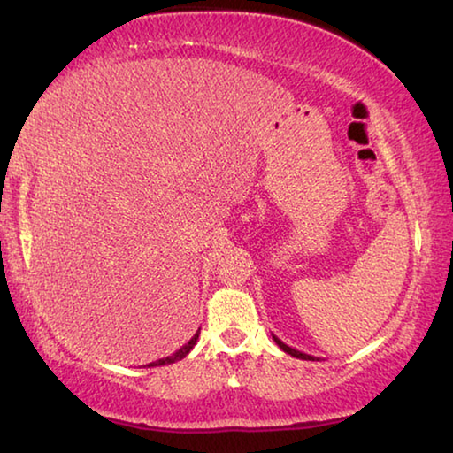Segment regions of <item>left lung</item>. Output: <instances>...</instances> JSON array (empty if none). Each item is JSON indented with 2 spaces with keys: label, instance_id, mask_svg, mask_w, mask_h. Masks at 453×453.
Returning <instances> with one entry per match:
<instances>
[{
  "label": "left lung",
  "instance_id": "8db88e82",
  "mask_svg": "<svg viewBox=\"0 0 453 453\" xmlns=\"http://www.w3.org/2000/svg\"><path fill=\"white\" fill-rule=\"evenodd\" d=\"M273 339H275V343L280 347V349H283L285 353H288V355H293V357H296V359H305V361H315V359H319V357H313V355H307V353H303V351H296V349H293V347H288V345H285L283 341H280L279 337H275L273 335Z\"/></svg>",
  "mask_w": 453,
  "mask_h": 453
}]
</instances>
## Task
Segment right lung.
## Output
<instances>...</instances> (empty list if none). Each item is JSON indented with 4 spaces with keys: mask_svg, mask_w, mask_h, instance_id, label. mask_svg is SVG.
<instances>
[{
    "mask_svg": "<svg viewBox=\"0 0 453 453\" xmlns=\"http://www.w3.org/2000/svg\"><path fill=\"white\" fill-rule=\"evenodd\" d=\"M198 335H200V329L195 333V337H192L187 345H182L180 349H178L176 353L168 355V357H165V359H158V361L148 363L146 367H160V365H168V363H174V361H180V359H184V357H187V355L192 351V347L196 345V339H198Z\"/></svg>",
    "mask_w": 453,
    "mask_h": 453,
    "instance_id": "add662e5",
    "label": "right lung"
}]
</instances>
